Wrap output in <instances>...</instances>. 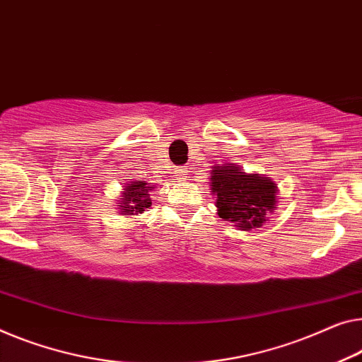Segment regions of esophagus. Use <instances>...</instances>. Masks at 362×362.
I'll return each instance as SVG.
<instances>
[{"mask_svg": "<svg viewBox=\"0 0 362 362\" xmlns=\"http://www.w3.org/2000/svg\"><path fill=\"white\" fill-rule=\"evenodd\" d=\"M175 172H177V175L180 177V179H185V177H187V167L185 165L179 167V169H177Z\"/></svg>", "mask_w": 362, "mask_h": 362, "instance_id": "obj_1", "label": "esophagus"}]
</instances>
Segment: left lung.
<instances>
[{"label":"left lung","instance_id":"obj_1","mask_svg":"<svg viewBox=\"0 0 362 362\" xmlns=\"http://www.w3.org/2000/svg\"><path fill=\"white\" fill-rule=\"evenodd\" d=\"M211 183L219 218L244 230L260 228L276 204V187L272 179L239 172L233 164L214 169Z\"/></svg>","mask_w":362,"mask_h":362}]
</instances>
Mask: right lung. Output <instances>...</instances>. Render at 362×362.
<instances>
[{"label": "right lung", "mask_w": 362, "mask_h": 362, "mask_svg": "<svg viewBox=\"0 0 362 362\" xmlns=\"http://www.w3.org/2000/svg\"><path fill=\"white\" fill-rule=\"evenodd\" d=\"M128 190L123 193V202L118 204L122 206L125 214H138L143 213L144 209L149 208L151 204V198H149V190L153 188V185H148L146 182H133V183H127Z\"/></svg>", "instance_id": "1"}]
</instances>
